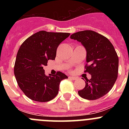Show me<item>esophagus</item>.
Wrapping results in <instances>:
<instances>
[{"instance_id": "1", "label": "esophagus", "mask_w": 129, "mask_h": 129, "mask_svg": "<svg viewBox=\"0 0 129 129\" xmlns=\"http://www.w3.org/2000/svg\"><path fill=\"white\" fill-rule=\"evenodd\" d=\"M68 78L71 79V80H75V79H76V77H74V76H70V77H68Z\"/></svg>"}]
</instances>
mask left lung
Instances as JSON below:
<instances>
[{
	"mask_svg": "<svg viewBox=\"0 0 129 129\" xmlns=\"http://www.w3.org/2000/svg\"><path fill=\"white\" fill-rule=\"evenodd\" d=\"M85 48L86 64L85 72L91 75L86 85L78 91L81 98L95 100L104 96L113 87L118 74L119 59L113 45L107 37L92 30L78 31L70 35Z\"/></svg>",
	"mask_w": 129,
	"mask_h": 129,
	"instance_id": "8db88e82",
	"label": "left lung"
}]
</instances>
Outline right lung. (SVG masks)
I'll use <instances>...</instances> for the list:
<instances>
[{"label":"right lung","instance_id":"right-lung-1","mask_svg":"<svg viewBox=\"0 0 129 129\" xmlns=\"http://www.w3.org/2000/svg\"><path fill=\"white\" fill-rule=\"evenodd\" d=\"M69 35V33L40 31L21 44L17 54L14 74L18 85L28 98L47 102L57 95L59 84L68 76L61 72L46 76L43 67L47 65L48 60H54L57 47Z\"/></svg>","mask_w":129,"mask_h":129}]
</instances>
